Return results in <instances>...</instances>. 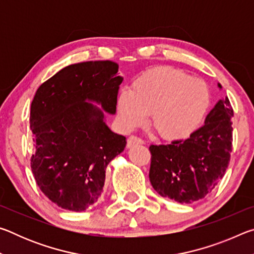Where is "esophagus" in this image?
Returning a JSON list of instances; mask_svg holds the SVG:
<instances>
[{"instance_id": "34e87169", "label": "esophagus", "mask_w": 254, "mask_h": 254, "mask_svg": "<svg viewBox=\"0 0 254 254\" xmlns=\"http://www.w3.org/2000/svg\"><path fill=\"white\" fill-rule=\"evenodd\" d=\"M140 144H143L142 139H140V137H137L135 135L128 136V139L127 141V148H132V147H134V145H140Z\"/></svg>"}]
</instances>
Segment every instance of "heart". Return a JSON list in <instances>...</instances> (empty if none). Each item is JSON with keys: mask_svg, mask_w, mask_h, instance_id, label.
<instances>
[{"mask_svg": "<svg viewBox=\"0 0 254 254\" xmlns=\"http://www.w3.org/2000/svg\"><path fill=\"white\" fill-rule=\"evenodd\" d=\"M212 95L204 80L192 78L173 67H157L136 77L131 91L118 98V113L123 127L132 130L144 124L166 141L186 139L203 122Z\"/></svg>", "mask_w": 254, "mask_h": 254, "instance_id": "heart-1", "label": "heart"}]
</instances>
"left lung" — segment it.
<instances>
[{
    "mask_svg": "<svg viewBox=\"0 0 254 254\" xmlns=\"http://www.w3.org/2000/svg\"><path fill=\"white\" fill-rule=\"evenodd\" d=\"M218 87L222 88L221 84ZM233 109L225 97L188 139L151 144L149 178L159 195L190 204L213 190L225 175L232 152Z\"/></svg>",
    "mask_w": 254,
    "mask_h": 254,
    "instance_id": "8db88e82",
    "label": "left lung"
}]
</instances>
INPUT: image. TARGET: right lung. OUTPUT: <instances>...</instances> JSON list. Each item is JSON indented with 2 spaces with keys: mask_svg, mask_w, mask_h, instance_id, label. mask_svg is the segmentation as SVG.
Returning <instances> with one entry per match:
<instances>
[{
  "mask_svg": "<svg viewBox=\"0 0 254 254\" xmlns=\"http://www.w3.org/2000/svg\"><path fill=\"white\" fill-rule=\"evenodd\" d=\"M110 60L67 66L42 84L33 97L30 127L36 153L31 170L40 190L59 207L81 212L96 203L111 160L126 148L104 113L117 112L123 78Z\"/></svg>",
  "mask_w": 254,
  "mask_h": 254,
  "instance_id": "right-lung-1",
  "label": "right lung"
}]
</instances>
